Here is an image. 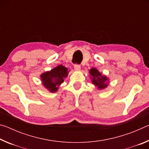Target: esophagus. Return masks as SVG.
<instances>
[{"label": "esophagus", "mask_w": 149, "mask_h": 149, "mask_svg": "<svg viewBox=\"0 0 149 149\" xmlns=\"http://www.w3.org/2000/svg\"><path fill=\"white\" fill-rule=\"evenodd\" d=\"M74 69L75 71H80L81 70V66L79 65H77V64H75L74 65Z\"/></svg>", "instance_id": "obj_1"}]
</instances>
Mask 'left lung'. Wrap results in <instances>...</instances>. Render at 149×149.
I'll list each match as a JSON object with an SVG mask.
<instances>
[{"instance_id": "obj_1", "label": "left lung", "mask_w": 149, "mask_h": 149, "mask_svg": "<svg viewBox=\"0 0 149 149\" xmlns=\"http://www.w3.org/2000/svg\"><path fill=\"white\" fill-rule=\"evenodd\" d=\"M90 78L92 84L95 85L99 90L106 89L109 84V78L104 75H102L95 68H92L89 70Z\"/></svg>"}]
</instances>
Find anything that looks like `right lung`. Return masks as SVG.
<instances>
[{"mask_svg": "<svg viewBox=\"0 0 149 149\" xmlns=\"http://www.w3.org/2000/svg\"><path fill=\"white\" fill-rule=\"evenodd\" d=\"M68 69L62 65H59L50 71L45 72L40 75L42 85L50 93H56L64 79L68 77Z\"/></svg>", "mask_w": 149, "mask_h": 149, "instance_id": "right-lung-1", "label": "right lung"}]
</instances>
